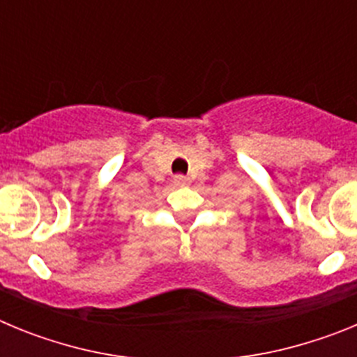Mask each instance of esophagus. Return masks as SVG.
Segmentation results:
<instances>
[{"label":"esophagus","instance_id":"esophagus-1","mask_svg":"<svg viewBox=\"0 0 357 357\" xmlns=\"http://www.w3.org/2000/svg\"><path fill=\"white\" fill-rule=\"evenodd\" d=\"M173 182H175L176 185H185L188 184V178H185L184 175H176L175 178H173Z\"/></svg>","mask_w":357,"mask_h":357}]
</instances>
